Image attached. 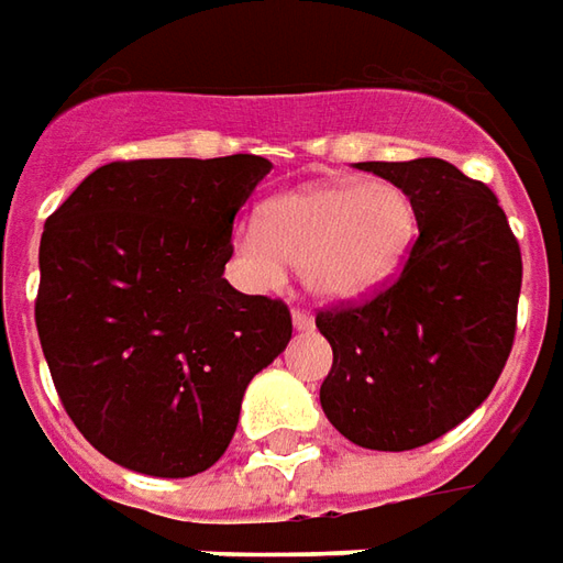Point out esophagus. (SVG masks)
Here are the masks:
<instances>
[{"instance_id":"obj_1","label":"esophagus","mask_w":563,"mask_h":563,"mask_svg":"<svg viewBox=\"0 0 563 563\" xmlns=\"http://www.w3.org/2000/svg\"><path fill=\"white\" fill-rule=\"evenodd\" d=\"M290 321H294V328H297V331H312V328H316V319H312L309 312H303V309H294Z\"/></svg>"}]
</instances>
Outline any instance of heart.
I'll return each mask as SVG.
<instances>
[{
	"mask_svg": "<svg viewBox=\"0 0 563 563\" xmlns=\"http://www.w3.org/2000/svg\"><path fill=\"white\" fill-rule=\"evenodd\" d=\"M417 235L401 186L319 180L266 201L260 223L235 227L232 247L254 288H278L294 263L312 297L355 303L401 273Z\"/></svg>",
	"mask_w": 563,
	"mask_h": 563,
	"instance_id": "obj_1",
	"label": "heart"
}]
</instances>
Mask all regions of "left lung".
<instances>
[{
    "instance_id": "1",
    "label": "left lung",
    "mask_w": 563,
    "mask_h": 563,
    "mask_svg": "<svg viewBox=\"0 0 563 563\" xmlns=\"http://www.w3.org/2000/svg\"><path fill=\"white\" fill-rule=\"evenodd\" d=\"M358 168L405 189L420 239L389 288L316 316L333 349L321 410L358 448L413 451L466 420L503 374L521 247L494 192L444 158Z\"/></svg>"
}]
</instances>
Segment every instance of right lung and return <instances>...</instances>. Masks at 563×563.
I'll use <instances>...</instances> for the list:
<instances>
[{
    "label": "right lung",
    "mask_w": 563,
    "mask_h": 563,
    "mask_svg": "<svg viewBox=\"0 0 563 563\" xmlns=\"http://www.w3.org/2000/svg\"><path fill=\"white\" fill-rule=\"evenodd\" d=\"M263 156L137 158L45 220L36 328L69 420L119 466L189 478L230 448L247 383L290 340L282 300L223 278Z\"/></svg>",
    "instance_id": "obj_1"
}]
</instances>
